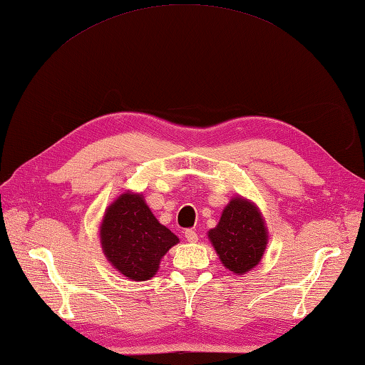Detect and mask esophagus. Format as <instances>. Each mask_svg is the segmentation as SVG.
Masks as SVG:
<instances>
[{"mask_svg":"<svg viewBox=\"0 0 365 365\" xmlns=\"http://www.w3.org/2000/svg\"><path fill=\"white\" fill-rule=\"evenodd\" d=\"M185 238L188 242H196L197 241V233L194 230H185Z\"/></svg>","mask_w":365,"mask_h":365,"instance_id":"obj_1","label":"esophagus"}]
</instances>
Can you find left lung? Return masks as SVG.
I'll return each mask as SVG.
<instances>
[{"label": "left lung", "instance_id": "1", "mask_svg": "<svg viewBox=\"0 0 365 365\" xmlns=\"http://www.w3.org/2000/svg\"><path fill=\"white\" fill-rule=\"evenodd\" d=\"M208 240L225 269L236 275L250 272L264 255L269 233L261 210L242 196L232 197Z\"/></svg>", "mask_w": 365, "mask_h": 365}]
</instances>
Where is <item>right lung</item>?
Here are the masks:
<instances>
[{
  "mask_svg": "<svg viewBox=\"0 0 365 365\" xmlns=\"http://www.w3.org/2000/svg\"><path fill=\"white\" fill-rule=\"evenodd\" d=\"M99 241L113 269L132 282H146L179 238L158 222L141 192L124 191L106 208Z\"/></svg>",
  "mask_w": 365,
  "mask_h": 365,
  "instance_id": "add662e5",
  "label": "right lung"
}]
</instances>
